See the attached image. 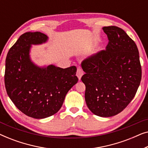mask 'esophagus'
<instances>
[{
    "mask_svg": "<svg viewBox=\"0 0 148 148\" xmlns=\"http://www.w3.org/2000/svg\"><path fill=\"white\" fill-rule=\"evenodd\" d=\"M83 75H84V71H83L80 67H78L77 70V76L78 77L79 79H81Z\"/></svg>",
    "mask_w": 148,
    "mask_h": 148,
    "instance_id": "1",
    "label": "esophagus"
}]
</instances>
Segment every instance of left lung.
I'll return each instance as SVG.
<instances>
[{"label":"left lung","instance_id":"obj_1","mask_svg":"<svg viewBox=\"0 0 148 148\" xmlns=\"http://www.w3.org/2000/svg\"><path fill=\"white\" fill-rule=\"evenodd\" d=\"M108 43L82 62L86 73L85 99L97 116H114L124 110L136 94L141 79L139 51L135 42L116 26L103 27Z\"/></svg>","mask_w":148,"mask_h":148}]
</instances>
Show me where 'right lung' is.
<instances>
[{
  "label": "right lung",
  "mask_w": 148,
  "mask_h": 148,
  "mask_svg": "<svg viewBox=\"0 0 148 148\" xmlns=\"http://www.w3.org/2000/svg\"><path fill=\"white\" fill-rule=\"evenodd\" d=\"M47 39V36L39 32L22 34L6 58L5 84L8 96L20 111L35 119L57 112L69 90L78 82L75 66L40 68L31 62V44H42Z\"/></svg>",
  "instance_id": "add662e5"
}]
</instances>
